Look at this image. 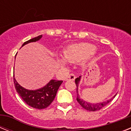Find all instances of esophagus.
I'll return each instance as SVG.
<instances>
[{"label": "esophagus", "mask_w": 131, "mask_h": 131, "mask_svg": "<svg viewBox=\"0 0 131 131\" xmlns=\"http://www.w3.org/2000/svg\"><path fill=\"white\" fill-rule=\"evenodd\" d=\"M75 79V75L74 74H70V75H69L66 78V81H69V80H70V81H74Z\"/></svg>", "instance_id": "esophagus-1"}]
</instances>
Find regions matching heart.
Instances as JSON below:
<instances>
[{
    "mask_svg": "<svg viewBox=\"0 0 131 131\" xmlns=\"http://www.w3.org/2000/svg\"><path fill=\"white\" fill-rule=\"evenodd\" d=\"M95 50L94 45L87 42L71 45L63 50V58H58L57 61L60 65L64 66L66 65V61L70 63L78 62L93 54Z\"/></svg>",
    "mask_w": 131,
    "mask_h": 131,
    "instance_id": "1",
    "label": "heart"
}]
</instances>
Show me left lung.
I'll return each mask as SVG.
<instances>
[{
  "label": "left lung",
  "instance_id": "obj_1",
  "mask_svg": "<svg viewBox=\"0 0 131 131\" xmlns=\"http://www.w3.org/2000/svg\"><path fill=\"white\" fill-rule=\"evenodd\" d=\"M81 76H79V77H77V78L75 79V84L76 86H77V102H78L79 104L83 108L86 110L91 111V112H94V111L99 110H100L102 107H103L104 106L107 105L110 102L112 101V99L116 96V94H115V95L113 96L112 98L106 100V101L100 102L98 103H91L89 102L85 101V100H84L83 99H82L81 97L80 96L79 94V84L80 81H81Z\"/></svg>",
  "mask_w": 131,
  "mask_h": 131
}]
</instances>
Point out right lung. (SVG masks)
Listing matches in <instances>:
<instances>
[{
	"label": "right lung",
	"mask_w": 131,
	"mask_h": 131,
	"mask_svg": "<svg viewBox=\"0 0 131 131\" xmlns=\"http://www.w3.org/2000/svg\"><path fill=\"white\" fill-rule=\"evenodd\" d=\"M42 35H39L24 42L21 47L30 42L38 41L42 38ZM63 81H56L52 79L43 87L36 90H29L21 86L15 79L14 75V83L16 90L22 100L28 106L33 108L45 109L48 107L55 98L59 87Z\"/></svg>",
	"instance_id": "right-lung-1"
}]
</instances>
